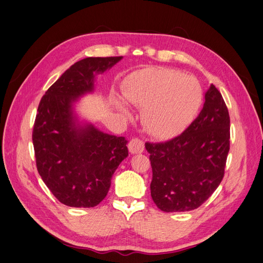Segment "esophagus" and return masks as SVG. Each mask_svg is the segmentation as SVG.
Here are the masks:
<instances>
[{
  "instance_id": "34e87169",
  "label": "esophagus",
  "mask_w": 263,
  "mask_h": 263,
  "mask_svg": "<svg viewBox=\"0 0 263 263\" xmlns=\"http://www.w3.org/2000/svg\"><path fill=\"white\" fill-rule=\"evenodd\" d=\"M144 141H142L140 138H132L129 144H128V149L130 154H141L144 151Z\"/></svg>"
}]
</instances>
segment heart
<instances>
[{
    "mask_svg": "<svg viewBox=\"0 0 263 263\" xmlns=\"http://www.w3.org/2000/svg\"><path fill=\"white\" fill-rule=\"evenodd\" d=\"M123 98L142 108L146 129L158 138L179 134L193 121L203 103V89L192 76L168 67L142 69L126 79ZM125 115L127 109L117 104Z\"/></svg>",
    "mask_w": 263,
    "mask_h": 263,
    "instance_id": "heart-1",
    "label": "heart"
}]
</instances>
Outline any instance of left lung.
Here are the masks:
<instances>
[{"label": "left lung", "instance_id": "8db88e82", "mask_svg": "<svg viewBox=\"0 0 263 263\" xmlns=\"http://www.w3.org/2000/svg\"><path fill=\"white\" fill-rule=\"evenodd\" d=\"M230 118L220 92L211 84L201 113L179 136L146 142L153 168L151 197L163 212L195 210L224 178Z\"/></svg>", "mask_w": 263, "mask_h": 263}]
</instances>
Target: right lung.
Here are the masks:
<instances>
[{"instance_id": "add662e5", "label": "right lung", "mask_w": 263, "mask_h": 263, "mask_svg": "<svg viewBox=\"0 0 263 263\" xmlns=\"http://www.w3.org/2000/svg\"><path fill=\"white\" fill-rule=\"evenodd\" d=\"M123 57L85 58L76 62L41 100L33 129L39 176L57 200L71 208H94L110 186V179L128 156L127 140L80 126L72 104L92 92L94 73L112 68Z\"/></svg>"}]
</instances>
